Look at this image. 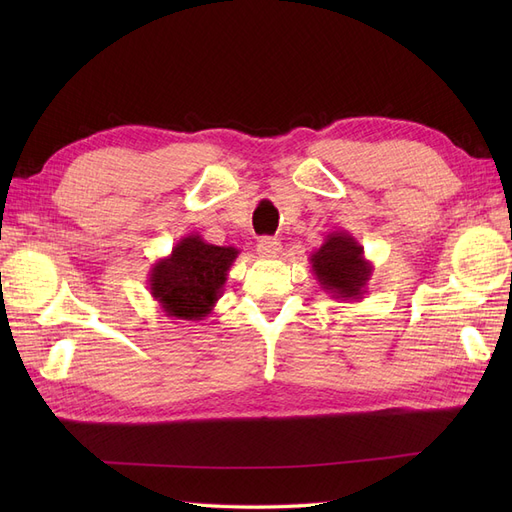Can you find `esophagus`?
Here are the masks:
<instances>
[{"instance_id": "1", "label": "esophagus", "mask_w": 512, "mask_h": 512, "mask_svg": "<svg viewBox=\"0 0 512 512\" xmlns=\"http://www.w3.org/2000/svg\"><path fill=\"white\" fill-rule=\"evenodd\" d=\"M280 252H282L280 239H275V237H262V239L258 241V254H260V256L273 258V256L280 254Z\"/></svg>"}]
</instances>
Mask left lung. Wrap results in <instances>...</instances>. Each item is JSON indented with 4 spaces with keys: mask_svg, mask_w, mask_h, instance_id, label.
Instances as JSON below:
<instances>
[{
    "mask_svg": "<svg viewBox=\"0 0 512 512\" xmlns=\"http://www.w3.org/2000/svg\"><path fill=\"white\" fill-rule=\"evenodd\" d=\"M309 265L320 288L342 301L363 299L374 271L363 254V245L346 230L329 232L318 250L309 254Z\"/></svg>",
    "mask_w": 512,
    "mask_h": 512,
    "instance_id": "obj_1",
    "label": "left lung"
}]
</instances>
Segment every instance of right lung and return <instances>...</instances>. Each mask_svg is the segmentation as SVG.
<instances>
[{"mask_svg":"<svg viewBox=\"0 0 512 512\" xmlns=\"http://www.w3.org/2000/svg\"><path fill=\"white\" fill-rule=\"evenodd\" d=\"M239 250L213 245L200 235H188L149 271V292L164 316L173 320H205L222 297L232 262Z\"/></svg>","mask_w":512,"mask_h":512,"instance_id":"obj_1","label":"right lung"}]
</instances>
